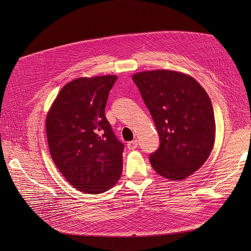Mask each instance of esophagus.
Masks as SVG:
<instances>
[{
  "mask_svg": "<svg viewBox=\"0 0 251 251\" xmlns=\"http://www.w3.org/2000/svg\"><path fill=\"white\" fill-rule=\"evenodd\" d=\"M137 146H138V143H137L136 140L131 141V142H129V143L127 144V148H128V150H130V151L135 150V149L137 148Z\"/></svg>",
  "mask_w": 251,
  "mask_h": 251,
  "instance_id": "34e87169",
  "label": "esophagus"
}]
</instances>
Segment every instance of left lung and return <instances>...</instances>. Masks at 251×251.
Segmentation results:
<instances>
[{"instance_id":"obj_1","label":"left lung","mask_w":251,"mask_h":251,"mask_svg":"<svg viewBox=\"0 0 251 251\" xmlns=\"http://www.w3.org/2000/svg\"><path fill=\"white\" fill-rule=\"evenodd\" d=\"M140 90L159 134L160 146L150 161L157 175L183 180L200 170L215 140L210 99L191 75L171 70L138 72Z\"/></svg>"}]
</instances>
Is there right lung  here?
Segmentation results:
<instances>
[{"label": "right lung", "instance_id": "1", "mask_svg": "<svg viewBox=\"0 0 251 251\" xmlns=\"http://www.w3.org/2000/svg\"><path fill=\"white\" fill-rule=\"evenodd\" d=\"M115 75L77 77L65 85L46 117L50 153L64 177L77 190L105 192L123 172L124 145L104 108Z\"/></svg>", "mask_w": 251, "mask_h": 251}]
</instances>
